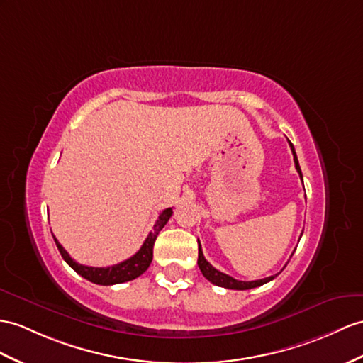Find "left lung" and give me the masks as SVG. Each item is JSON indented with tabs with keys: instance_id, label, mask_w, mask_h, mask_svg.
<instances>
[{
	"instance_id": "1",
	"label": "left lung",
	"mask_w": 363,
	"mask_h": 363,
	"mask_svg": "<svg viewBox=\"0 0 363 363\" xmlns=\"http://www.w3.org/2000/svg\"><path fill=\"white\" fill-rule=\"evenodd\" d=\"M289 146H291V151H293V155H294V164H296V169L300 175V179H302L303 182V177H302V171H300V164H298V160H297V155H296V151H294V146L293 143L289 141ZM199 268L201 271L203 276H205L212 285H217V286H222V288H228V289H251V288H257V286H262L264 284H268V281H271L272 279H276V276H271V277H267V279H260V280H252V281H242V280H235L234 277L228 276V274L225 272H220L218 269H216L212 264L205 259V255H203V251H201V245L199 242Z\"/></svg>"
}]
</instances>
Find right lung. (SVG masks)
I'll return each instance as SVG.
<instances>
[{"instance_id":"1","label":"right lung","mask_w":363,"mask_h":363,"mask_svg":"<svg viewBox=\"0 0 363 363\" xmlns=\"http://www.w3.org/2000/svg\"><path fill=\"white\" fill-rule=\"evenodd\" d=\"M171 216H172V208L164 209L162 214L158 216L157 222L154 225V229L149 233V235L146 237L145 243L141 245L138 252H135L128 260L117 263V264H112V267H108V268L84 267V264L77 263L67 254V251L63 248V246L58 243L55 237H54V240L57 243V248L61 254V257H63L69 267L72 268L77 274H79V276L84 277L86 280L92 281V284H96V285H117V284H123V281H129V280L137 279L149 268V264H151V262H152V250H154L155 238H157L158 233L163 229V226L167 223V220L171 218Z\"/></svg>"}]
</instances>
